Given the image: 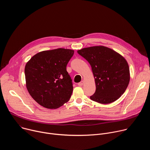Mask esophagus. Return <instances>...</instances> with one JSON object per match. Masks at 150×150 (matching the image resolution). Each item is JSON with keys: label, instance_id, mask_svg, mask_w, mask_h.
I'll return each mask as SVG.
<instances>
[{"label": "esophagus", "instance_id": "34e87169", "mask_svg": "<svg viewBox=\"0 0 150 150\" xmlns=\"http://www.w3.org/2000/svg\"><path fill=\"white\" fill-rule=\"evenodd\" d=\"M83 81H81L80 82H79L78 83V86H82V85H83Z\"/></svg>", "mask_w": 150, "mask_h": 150}]
</instances>
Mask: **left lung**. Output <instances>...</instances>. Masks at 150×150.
<instances>
[{
  "label": "left lung",
  "mask_w": 150,
  "mask_h": 150,
  "mask_svg": "<svg viewBox=\"0 0 150 150\" xmlns=\"http://www.w3.org/2000/svg\"><path fill=\"white\" fill-rule=\"evenodd\" d=\"M91 67L96 90L90 99L101 104L117 100L125 93L130 80L129 68L125 59L104 46H93L78 50Z\"/></svg>",
  "instance_id": "8db88e82"
}]
</instances>
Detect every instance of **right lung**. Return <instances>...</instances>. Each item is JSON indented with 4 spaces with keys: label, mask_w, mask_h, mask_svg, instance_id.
Masks as SVG:
<instances>
[{
    "label": "right lung",
    "mask_w": 150,
    "mask_h": 150,
    "mask_svg": "<svg viewBox=\"0 0 150 150\" xmlns=\"http://www.w3.org/2000/svg\"><path fill=\"white\" fill-rule=\"evenodd\" d=\"M74 51L59 48L39 52L25 67L26 87L33 98L47 109L59 108L68 102L73 91L67 71Z\"/></svg>",
    "instance_id": "1"
}]
</instances>
